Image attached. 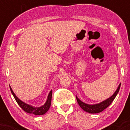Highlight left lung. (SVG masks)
Masks as SVG:
<instances>
[{"label": "left lung", "mask_w": 130, "mask_h": 130, "mask_svg": "<svg viewBox=\"0 0 130 130\" xmlns=\"http://www.w3.org/2000/svg\"><path fill=\"white\" fill-rule=\"evenodd\" d=\"M120 86H121V84L119 85L117 89L116 90V91L115 92L114 94L112 95L110 98H108L107 100H105V101H102V102L100 103L95 104V105H88V104L85 103L84 102L81 101L77 96H76V100H77V103H78L80 107H81L84 111H85L89 113H100V112L103 111L104 109H105L107 107L111 105V103L113 102V101L114 100L115 97H116V95H117L118 93L119 92Z\"/></svg>", "instance_id": "left-lung-1"}]
</instances>
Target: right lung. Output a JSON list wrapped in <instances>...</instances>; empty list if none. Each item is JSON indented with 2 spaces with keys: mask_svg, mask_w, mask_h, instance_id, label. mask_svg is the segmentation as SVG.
Listing matches in <instances>:
<instances>
[{
  "mask_svg": "<svg viewBox=\"0 0 130 130\" xmlns=\"http://www.w3.org/2000/svg\"><path fill=\"white\" fill-rule=\"evenodd\" d=\"M10 91H11L12 94L14 96V98H15V101H17L18 105L20 106V107H21L24 111L27 112V113L36 115H44L45 113L49 110V108H50L51 106V104L52 93H53L52 90L49 92L47 96V101L45 103L44 105L41 106L40 107H34L32 106L25 103L21 101V100H19V99L17 97V96L14 94V93L13 92L12 89L11 87L10 86Z\"/></svg>",
  "mask_w": 130,
  "mask_h": 130,
  "instance_id": "1",
  "label": "right lung"
}]
</instances>
